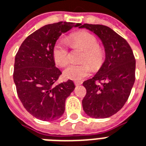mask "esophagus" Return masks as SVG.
I'll return each instance as SVG.
<instances>
[{
	"label": "esophagus",
	"instance_id": "1",
	"mask_svg": "<svg viewBox=\"0 0 146 146\" xmlns=\"http://www.w3.org/2000/svg\"><path fill=\"white\" fill-rule=\"evenodd\" d=\"M74 84L76 86H79V85H81L82 82L81 81H75L74 82Z\"/></svg>",
	"mask_w": 146,
	"mask_h": 146
}]
</instances>
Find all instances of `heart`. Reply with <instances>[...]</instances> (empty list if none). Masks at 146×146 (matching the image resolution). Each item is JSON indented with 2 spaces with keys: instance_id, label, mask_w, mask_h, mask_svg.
Wrapping results in <instances>:
<instances>
[{
  "instance_id": "b5f03b06",
  "label": "heart",
  "mask_w": 146,
  "mask_h": 146,
  "mask_svg": "<svg viewBox=\"0 0 146 146\" xmlns=\"http://www.w3.org/2000/svg\"><path fill=\"white\" fill-rule=\"evenodd\" d=\"M70 43L73 47H79L84 50L83 62H89L96 69L101 66L104 61V51L98 46V40L94 35L87 32H76L70 35ZM52 58L59 66L63 67L67 64L69 50L64 42L58 41L55 43L52 48ZM89 64L85 62L78 65H69L63 71V76L67 80L80 81L92 72V67Z\"/></svg>"
}]
</instances>
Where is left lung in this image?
<instances>
[{"instance_id": "obj_1", "label": "left lung", "mask_w": 146, "mask_h": 146, "mask_svg": "<svg viewBox=\"0 0 146 146\" xmlns=\"http://www.w3.org/2000/svg\"><path fill=\"white\" fill-rule=\"evenodd\" d=\"M80 28L94 33L102 42L105 52L104 62L98 73L83 83L87 90L82 100L83 108L94 118L111 117L125 105L135 83L133 52L127 41L109 27L84 24Z\"/></svg>"}]
</instances>
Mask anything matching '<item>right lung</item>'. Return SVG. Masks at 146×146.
<instances>
[{
  "mask_svg": "<svg viewBox=\"0 0 146 146\" xmlns=\"http://www.w3.org/2000/svg\"><path fill=\"white\" fill-rule=\"evenodd\" d=\"M80 24L58 22L40 28L25 39L15 56L13 78L27 111L42 121H55L65 111L75 89L71 80L55 85L62 72L56 67L52 48L59 37Z\"/></svg>",
  "mask_w": 146,
  "mask_h": 146,
  "instance_id": "1",
  "label": "right lung"
}]
</instances>
